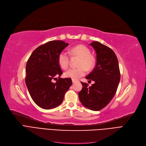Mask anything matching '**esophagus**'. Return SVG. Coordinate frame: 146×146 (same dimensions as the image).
Segmentation results:
<instances>
[{
    "mask_svg": "<svg viewBox=\"0 0 146 146\" xmlns=\"http://www.w3.org/2000/svg\"><path fill=\"white\" fill-rule=\"evenodd\" d=\"M72 83H75L77 82H78V80H74V79H72Z\"/></svg>",
    "mask_w": 146,
    "mask_h": 146,
    "instance_id": "obj_1",
    "label": "esophagus"
}]
</instances>
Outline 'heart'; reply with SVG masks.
I'll return each instance as SVG.
<instances>
[{
	"label": "heart",
	"instance_id": "heart-1",
	"mask_svg": "<svg viewBox=\"0 0 146 146\" xmlns=\"http://www.w3.org/2000/svg\"><path fill=\"white\" fill-rule=\"evenodd\" d=\"M70 54L72 56H76L80 57L78 63L79 67L77 68H70L64 73V76L76 80L83 76L86 74V69L88 71L92 69L94 65L95 60L94 57L90 55V49L83 44H79L72 48ZM69 57L65 52H61L58 56V63L59 66L63 69H66L69 65Z\"/></svg>",
	"mask_w": 146,
	"mask_h": 146
}]
</instances>
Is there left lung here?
Here are the masks:
<instances>
[{
	"mask_svg": "<svg viewBox=\"0 0 146 146\" xmlns=\"http://www.w3.org/2000/svg\"><path fill=\"white\" fill-rule=\"evenodd\" d=\"M90 44L97 54L95 68L86 77L94 81L91 86L81 82L82 89L78 93L80 102L88 109L97 111L111 101L117 92L120 80L117 57L113 50L98 42Z\"/></svg>",
	"mask_w": 146,
	"mask_h": 146,
	"instance_id": "left-lung-1",
	"label": "left lung"
}]
</instances>
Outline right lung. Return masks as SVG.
Returning a JSON list of instances; mask_svg holds the SVG:
<instances>
[{"mask_svg": "<svg viewBox=\"0 0 146 146\" xmlns=\"http://www.w3.org/2000/svg\"><path fill=\"white\" fill-rule=\"evenodd\" d=\"M62 40L48 42L37 48L26 66L25 82L34 103L44 109L56 108L72 85L69 78H60L63 72L58 63V54L68 46ZM59 79L54 84L53 79Z\"/></svg>", "mask_w": 146, "mask_h": 146, "instance_id": "add662e5", "label": "right lung"}]
</instances>
